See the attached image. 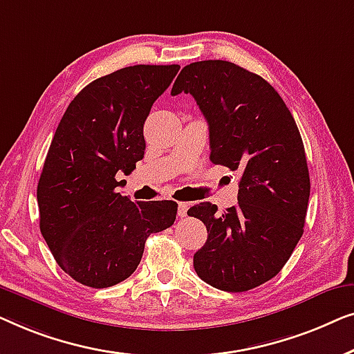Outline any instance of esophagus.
Here are the masks:
<instances>
[{"label":"esophagus","mask_w":354,"mask_h":354,"mask_svg":"<svg viewBox=\"0 0 354 354\" xmlns=\"http://www.w3.org/2000/svg\"><path fill=\"white\" fill-rule=\"evenodd\" d=\"M187 210H189V203H186V202H179L178 203V216L179 218L187 216Z\"/></svg>","instance_id":"esophagus-1"}]
</instances>
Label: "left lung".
<instances>
[{
	"label": "left lung",
	"mask_w": 354,
	"mask_h": 354,
	"mask_svg": "<svg viewBox=\"0 0 354 354\" xmlns=\"http://www.w3.org/2000/svg\"><path fill=\"white\" fill-rule=\"evenodd\" d=\"M179 93L205 117L212 163L241 173L236 207L189 208L208 232L194 270L220 290H250L282 270L303 234L310 173L300 131L276 89L232 62L189 64L171 88Z\"/></svg>",
	"instance_id": "8db88e82"
}]
</instances>
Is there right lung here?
<instances>
[{"mask_svg": "<svg viewBox=\"0 0 354 354\" xmlns=\"http://www.w3.org/2000/svg\"><path fill=\"white\" fill-rule=\"evenodd\" d=\"M178 71L133 66L94 80L54 133L37 189L39 229L57 265L83 286L125 281L146 239L176 220V202H131L115 191V176L142 160L144 122Z\"/></svg>", "mask_w": 354, "mask_h": 354, "instance_id": "obj_1", "label": "right lung"}]
</instances>
